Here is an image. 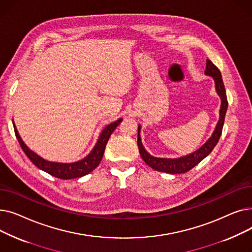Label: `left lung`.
I'll return each mask as SVG.
<instances>
[{
    "label": "left lung",
    "mask_w": 252,
    "mask_h": 252,
    "mask_svg": "<svg viewBox=\"0 0 252 252\" xmlns=\"http://www.w3.org/2000/svg\"><path fill=\"white\" fill-rule=\"evenodd\" d=\"M205 74L213 76L216 82V90L218 94L220 95L221 99V105H220V119L219 123L216 126V129L214 131L213 136H211L208 141L203 145L201 148L198 149L197 151L193 152L192 154L183 156L181 158H176V159H169V158H157L154 156H151L147 151L144 149L143 145L141 143L140 138V128L139 126L138 128V147L140 154L143 158V160L146 162L150 167H152L155 170L158 171H163V173L167 174H184L187 173L190 169H192L195 165H197L201 160L214 150L216 145L218 144L221 130L223 126L224 122V116H226L227 108H228V100H227V94H226V89H224L222 78L220 69L217 66L211 62L209 59H206V69Z\"/></svg>",
    "instance_id": "obj_1"
}]
</instances>
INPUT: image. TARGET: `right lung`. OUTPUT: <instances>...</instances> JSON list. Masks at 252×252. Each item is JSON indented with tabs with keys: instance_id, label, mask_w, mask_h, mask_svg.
<instances>
[{
	"instance_id": "1",
	"label": "right lung",
	"mask_w": 252,
	"mask_h": 252,
	"mask_svg": "<svg viewBox=\"0 0 252 252\" xmlns=\"http://www.w3.org/2000/svg\"><path fill=\"white\" fill-rule=\"evenodd\" d=\"M123 119L119 118L118 121L108 125L106 126L103 131L101 133L99 140L97 142V144L95 145L94 149L92 150V152L85 157L84 159L76 161V162H72V163H59V162H51V161H47L41 156H38L37 154H35L33 151H32L31 149H29V147L23 143V141L21 140L18 131L14 126V130H15V135L16 138L20 144V147L22 148V150L24 151V153L26 154L31 161L39 169H42L46 173H48L49 175L58 178V179H62V180H69V179H74V178H81L83 176H86L88 174H90L92 170H94L100 163L104 151H105V147L106 144H107L109 137L111 136V134L113 133V130L116 128V126L122 123Z\"/></svg>"
}]
</instances>
